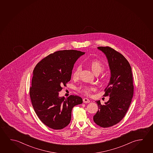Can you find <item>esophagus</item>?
<instances>
[{
    "instance_id": "esophagus-1",
    "label": "esophagus",
    "mask_w": 153,
    "mask_h": 153,
    "mask_svg": "<svg viewBox=\"0 0 153 153\" xmlns=\"http://www.w3.org/2000/svg\"><path fill=\"white\" fill-rule=\"evenodd\" d=\"M83 101L84 103H89L90 102V100L88 98H84Z\"/></svg>"
}]
</instances>
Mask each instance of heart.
<instances>
[{"label":"heart","mask_w":153,"mask_h":153,"mask_svg":"<svg viewBox=\"0 0 153 153\" xmlns=\"http://www.w3.org/2000/svg\"><path fill=\"white\" fill-rule=\"evenodd\" d=\"M90 65L93 72L95 74L96 73H100L104 68V65L100 61L97 60H93L92 61L90 62ZM80 70H81V68L80 67H78L76 69L73 74V77L74 78H77L79 77ZM93 89V88L89 87V86H83L80 88L81 91L82 92L86 94H89L90 93L91 91Z\"/></svg>","instance_id":"b5f03b06"}]
</instances>
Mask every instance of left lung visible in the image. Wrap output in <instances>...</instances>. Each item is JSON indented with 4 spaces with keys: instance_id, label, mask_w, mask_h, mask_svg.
Wrapping results in <instances>:
<instances>
[{
    "instance_id": "8db88e82",
    "label": "left lung",
    "mask_w": 153,
    "mask_h": 153,
    "mask_svg": "<svg viewBox=\"0 0 153 153\" xmlns=\"http://www.w3.org/2000/svg\"><path fill=\"white\" fill-rule=\"evenodd\" d=\"M108 60L110 71L109 82L103 96L109 97L104 105L96 101L98 111L93 120L102 128H108L119 123L128 111L133 95L132 69L125 57L109 47H98Z\"/></svg>"
}]
</instances>
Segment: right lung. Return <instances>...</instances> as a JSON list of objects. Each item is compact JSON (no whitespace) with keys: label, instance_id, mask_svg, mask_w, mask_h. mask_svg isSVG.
<instances>
[{"label":"right lung","instance_id":"1","mask_svg":"<svg viewBox=\"0 0 153 153\" xmlns=\"http://www.w3.org/2000/svg\"><path fill=\"white\" fill-rule=\"evenodd\" d=\"M85 52L59 51L44 58L33 71L30 97L40 120L48 127L61 130L70 123L71 111L83 103L77 95L65 99L59 96L62 86L70 81L76 61Z\"/></svg>","mask_w":153,"mask_h":153}]
</instances>
